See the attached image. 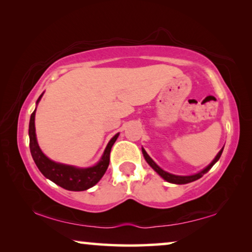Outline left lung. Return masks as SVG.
Instances as JSON below:
<instances>
[{
    "label": "left lung",
    "instance_id": "obj_1",
    "mask_svg": "<svg viewBox=\"0 0 252 252\" xmlns=\"http://www.w3.org/2000/svg\"><path fill=\"white\" fill-rule=\"evenodd\" d=\"M222 151H223V148L221 149V150L218 152V155L216 156L215 159L212 160V162L210 164L208 165V167L204 168L203 170H201V171H199L198 173H194V174H191V176H177V174H172V173H169L167 171H164V170H162L159 165H158L155 161H153L150 156L148 155L147 151L144 150V149L142 148V153H143V157L144 159H146V161L148 162V164L150 165V167L155 170V171L159 174V176L164 179L165 181H168L170 183H174V185H186V183H189V182H192V181H195L198 180V179L201 178L204 173H207L209 170H210L213 165H215V163L217 161H218L220 159L221 155H222Z\"/></svg>",
    "mask_w": 252,
    "mask_h": 252
}]
</instances>
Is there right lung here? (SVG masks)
Listing matches in <instances>:
<instances>
[{"label": "right lung", "instance_id": "obj_1", "mask_svg": "<svg viewBox=\"0 0 252 252\" xmlns=\"http://www.w3.org/2000/svg\"><path fill=\"white\" fill-rule=\"evenodd\" d=\"M44 93V92H43ZM43 93L39 96L36 101V105L39 104ZM35 111H33L30 118L29 125V136H30V151L36 167L39 168L41 173L49 179L55 185L62 187L63 189L70 191H84L95 186L97 182L103 177L106 169L109 167L110 162V152L111 148L117 141L120 133H117L110 140L108 146L102 155L100 161L96 164L89 168H78L75 165H69L64 163H60L49 159L39 147L35 133Z\"/></svg>", "mask_w": 252, "mask_h": 252}]
</instances>
